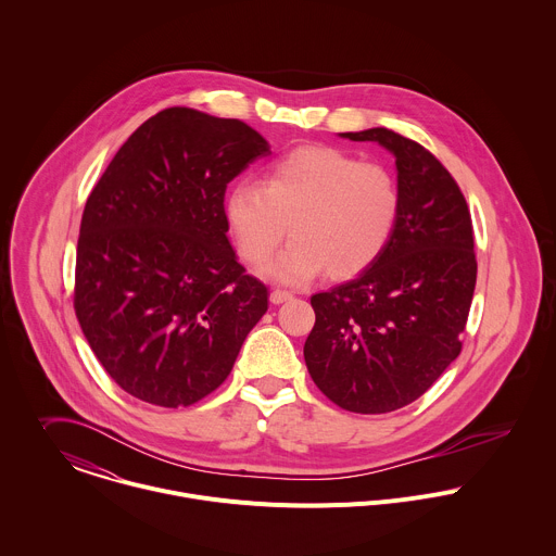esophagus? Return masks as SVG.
<instances>
[{
  "instance_id": "1",
  "label": "esophagus",
  "mask_w": 556,
  "mask_h": 556,
  "mask_svg": "<svg viewBox=\"0 0 556 556\" xmlns=\"http://www.w3.org/2000/svg\"><path fill=\"white\" fill-rule=\"evenodd\" d=\"M290 299H292V294L286 292V290H273V292H270V303H275V305L286 303V301H290Z\"/></svg>"
}]
</instances>
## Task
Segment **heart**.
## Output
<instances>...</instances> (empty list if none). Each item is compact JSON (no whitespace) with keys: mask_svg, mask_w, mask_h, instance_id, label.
Segmentation results:
<instances>
[{"mask_svg":"<svg viewBox=\"0 0 556 556\" xmlns=\"http://www.w3.org/2000/svg\"><path fill=\"white\" fill-rule=\"evenodd\" d=\"M400 215L393 176L358 163L331 146H301L273 161L255 182H236L225 198V219L240 257L264 264L288 236L294 242L266 273L301 283L325 270L350 279L384 251Z\"/></svg>","mask_w":556,"mask_h":556,"instance_id":"heart-1","label":"heart"}]
</instances>
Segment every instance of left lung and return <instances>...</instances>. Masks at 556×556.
<instances>
[{
	"instance_id": "1",
	"label": "left lung",
	"mask_w": 556,
	"mask_h": 556,
	"mask_svg": "<svg viewBox=\"0 0 556 556\" xmlns=\"http://www.w3.org/2000/svg\"><path fill=\"white\" fill-rule=\"evenodd\" d=\"M395 154L400 215L378 260L312 296L305 363L339 408L384 415L419 400L462 350L477 260L466 200L443 163L389 130L341 132Z\"/></svg>"
}]
</instances>
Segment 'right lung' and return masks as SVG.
Returning a JSON list of instances; mask_svg holds the SVG:
<instances>
[{"label":"right lung","mask_w":556,"mask_h":556,"mask_svg":"<svg viewBox=\"0 0 556 556\" xmlns=\"http://www.w3.org/2000/svg\"><path fill=\"white\" fill-rule=\"evenodd\" d=\"M268 141L233 117L169 108L115 152L79 227L75 314L128 395L182 408L229 376L268 309L227 240L225 189Z\"/></svg>","instance_id":"right-lung-1"}]
</instances>
